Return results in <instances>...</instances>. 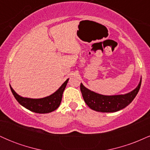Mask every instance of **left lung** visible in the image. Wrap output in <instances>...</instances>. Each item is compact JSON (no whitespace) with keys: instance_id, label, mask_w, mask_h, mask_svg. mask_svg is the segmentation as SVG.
Listing matches in <instances>:
<instances>
[{"instance_id":"obj_1","label":"left lung","mask_w":150,"mask_h":150,"mask_svg":"<svg viewBox=\"0 0 150 150\" xmlns=\"http://www.w3.org/2000/svg\"><path fill=\"white\" fill-rule=\"evenodd\" d=\"M142 77L135 89L125 94L118 95H103L87 89L80 83V90L85 102L91 109L103 113L118 111L128 106L140 90Z\"/></svg>"}]
</instances>
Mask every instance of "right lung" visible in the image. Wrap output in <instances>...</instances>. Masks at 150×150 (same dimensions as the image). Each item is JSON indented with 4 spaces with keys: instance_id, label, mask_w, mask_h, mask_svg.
<instances>
[{
    "instance_id": "obj_1",
    "label": "right lung",
    "mask_w": 150,
    "mask_h": 150,
    "mask_svg": "<svg viewBox=\"0 0 150 150\" xmlns=\"http://www.w3.org/2000/svg\"><path fill=\"white\" fill-rule=\"evenodd\" d=\"M68 80L69 79H67L61 87L51 95L40 99L23 97L17 94L10 85V87L13 96L19 104H21L22 106L34 113H48L52 112L59 107L63 97V93L66 87Z\"/></svg>"
}]
</instances>
